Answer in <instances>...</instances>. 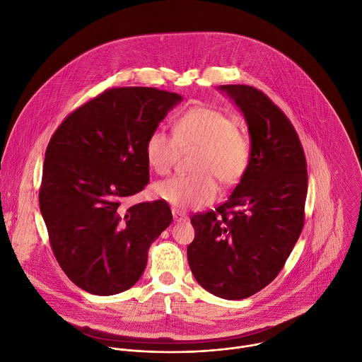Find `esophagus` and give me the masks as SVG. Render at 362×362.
<instances>
[{
  "instance_id": "esophagus-1",
  "label": "esophagus",
  "mask_w": 362,
  "mask_h": 362,
  "mask_svg": "<svg viewBox=\"0 0 362 362\" xmlns=\"http://www.w3.org/2000/svg\"><path fill=\"white\" fill-rule=\"evenodd\" d=\"M173 218H174V222H182V221H187V215L178 209H173Z\"/></svg>"
}]
</instances>
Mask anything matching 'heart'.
Masks as SVG:
<instances>
[{"mask_svg":"<svg viewBox=\"0 0 362 362\" xmlns=\"http://www.w3.org/2000/svg\"><path fill=\"white\" fill-rule=\"evenodd\" d=\"M194 150V174L174 175L154 184V194L177 209H195L212 202L223 187L240 182L251 161V141L230 115L214 108L194 107L173 124V136L154 129L146 139L148 165L167 174L180 151Z\"/></svg>","mask_w":362,"mask_h":362,"instance_id":"heart-1","label":"heart"}]
</instances>
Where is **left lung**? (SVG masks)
<instances>
[{
  "label": "left lung",
  "mask_w": 362,
  "mask_h": 362,
  "mask_svg": "<svg viewBox=\"0 0 362 362\" xmlns=\"http://www.w3.org/2000/svg\"><path fill=\"white\" fill-rule=\"evenodd\" d=\"M240 108L251 139L247 173L216 211L195 214L189 268L208 292L248 298L284 268L305 222L306 158L293 124L259 90L221 86Z\"/></svg>",
  "instance_id": "left-lung-1"
}]
</instances>
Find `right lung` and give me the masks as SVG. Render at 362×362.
I'll return each mask as SVG.
<instances>
[{
  "label": "right lung",
  "mask_w": 362,
  "mask_h": 362,
  "mask_svg": "<svg viewBox=\"0 0 362 362\" xmlns=\"http://www.w3.org/2000/svg\"><path fill=\"white\" fill-rule=\"evenodd\" d=\"M181 100L150 87L110 88L71 112L47 144L40 212L59 265L90 293L132 288L173 221L163 199H124L148 184L146 139Z\"/></svg>",
  "instance_id": "1"
}]
</instances>
